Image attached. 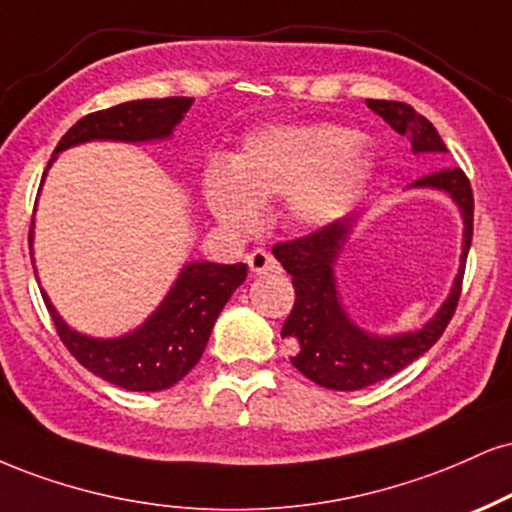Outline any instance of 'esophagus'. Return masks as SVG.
I'll use <instances>...</instances> for the list:
<instances>
[{
	"label": "esophagus",
	"mask_w": 512,
	"mask_h": 512,
	"mask_svg": "<svg viewBox=\"0 0 512 512\" xmlns=\"http://www.w3.org/2000/svg\"><path fill=\"white\" fill-rule=\"evenodd\" d=\"M245 260H248V267L252 274H267V272H274V269H279V264H276V260L267 250H252Z\"/></svg>",
	"instance_id": "34e87169"
}]
</instances>
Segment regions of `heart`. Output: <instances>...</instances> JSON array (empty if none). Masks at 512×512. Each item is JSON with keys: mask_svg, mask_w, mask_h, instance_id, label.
Wrapping results in <instances>:
<instances>
[{"mask_svg": "<svg viewBox=\"0 0 512 512\" xmlns=\"http://www.w3.org/2000/svg\"><path fill=\"white\" fill-rule=\"evenodd\" d=\"M374 174L377 157L350 128L267 126L226 162L207 166L202 197L212 217L238 233L255 229L264 202L281 195L295 226L322 229L360 200Z\"/></svg>", "mask_w": 512, "mask_h": 512, "instance_id": "b5f03b06", "label": "heart"}]
</instances>
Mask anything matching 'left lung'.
Here are the masks:
<instances>
[{"mask_svg": "<svg viewBox=\"0 0 512 512\" xmlns=\"http://www.w3.org/2000/svg\"><path fill=\"white\" fill-rule=\"evenodd\" d=\"M367 107L389 123L393 131L408 135L412 155L448 152L436 128L410 104L367 100ZM408 188H429L446 193L458 207L465 226L463 252H460L458 274H455L451 291L439 310L434 312V317L424 322L420 329L400 331L391 336L374 334V331L362 329L355 319H350L343 307L336 283V264L362 214H350V217L338 219L310 236L274 245V257L293 276L295 286V305L283 324L281 338H293L295 348H298V353L291 355L293 367L324 389L357 391L391 377L427 353L451 322L472 243L474 200L470 181L463 169H439L410 183Z\"/></svg>", "mask_w": 512, "mask_h": 512, "instance_id": "left-lung-1", "label": "left lung"}]
</instances>
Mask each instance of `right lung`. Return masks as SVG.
<instances>
[{"label":"right lung","instance_id":"right-lung-1","mask_svg":"<svg viewBox=\"0 0 512 512\" xmlns=\"http://www.w3.org/2000/svg\"><path fill=\"white\" fill-rule=\"evenodd\" d=\"M190 104H193V97L135 100L83 116L59 140L47 169L64 150L95 143V140L133 145L164 143L174 135L176 126L188 114ZM45 176H42V183H45ZM33 238L35 219L30 226V257H33ZM245 276H248V264L243 262H186L155 312L133 331L114 338L80 334L64 322L49 295L42 288L40 291L57 326V334L80 365L126 391H164L178 384L200 362L219 312L229 303L233 291L245 281Z\"/></svg>","mask_w":512,"mask_h":512}]
</instances>
